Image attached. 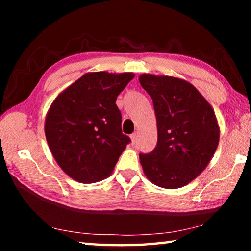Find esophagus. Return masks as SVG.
Returning a JSON list of instances; mask_svg holds the SVG:
<instances>
[{
    "label": "esophagus",
    "instance_id": "34e87169",
    "mask_svg": "<svg viewBox=\"0 0 251 251\" xmlns=\"http://www.w3.org/2000/svg\"><path fill=\"white\" fill-rule=\"evenodd\" d=\"M130 142H131V145H135L136 142H137V134H131L130 135Z\"/></svg>",
    "mask_w": 251,
    "mask_h": 251
}]
</instances>
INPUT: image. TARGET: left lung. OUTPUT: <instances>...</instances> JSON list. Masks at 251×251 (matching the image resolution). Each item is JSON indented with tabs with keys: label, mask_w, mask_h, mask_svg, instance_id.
I'll return each instance as SVG.
<instances>
[{
	"label": "left lung",
	"mask_w": 251,
	"mask_h": 251,
	"mask_svg": "<svg viewBox=\"0 0 251 251\" xmlns=\"http://www.w3.org/2000/svg\"><path fill=\"white\" fill-rule=\"evenodd\" d=\"M138 79L154 103L158 135L155 150L139 155L144 174L161 188H180L201 175L217 150V117L185 79L147 73Z\"/></svg>",
	"instance_id": "1"
}]
</instances>
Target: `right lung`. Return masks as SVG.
I'll return each mask as SVG.
<instances>
[{
  "mask_svg": "<svg viewBox=\"0 0 251 251\" xmlns=\"http://www.w3.org/2000/svg\"><path fill=\"white\" fill-rule=\"evenodd\" d=\"M134 73L92 72L57 95L45 117V136L58 166L83 184L113 173L127 144L116 99Z\"/></svg>",
  "mask_w": 251,
  "mask_h": 251,
  "instance_id": "1",
  "label": "right lung"
}]
</instances>
